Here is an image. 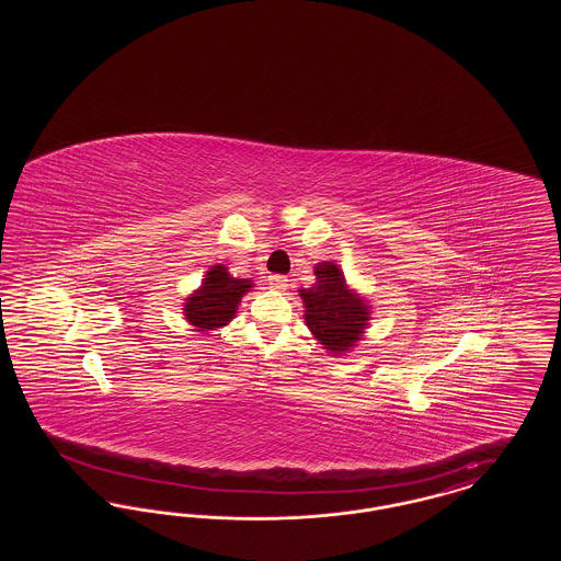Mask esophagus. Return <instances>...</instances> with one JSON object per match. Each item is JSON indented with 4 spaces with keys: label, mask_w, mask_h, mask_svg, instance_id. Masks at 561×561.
I'll use <instances>...</instances> for the list:
<instances>
[{
    "label": "esophagus",
    "mask_w": 561,
    "mask_h": 561,
    "mask_svg": "<svg viewBox=\"0 0 561 561\" xmlns=\"http://www.w3.org/2000/svg\"><path fill=\"white\" fill-rule=\"evenodd\" d=\"M268 286L277 293L288 290V277L286 275H268Z\"/></svg>",
    "instance_id": "34e87169"
}]
</instances>
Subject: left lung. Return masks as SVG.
Returning a JSON list of instances; mask_svg holds the SVG:
<instances>
[{"label": "left lung", "mask_w": 561, "mask_h": 561, "mask_svg": "<svg viewBox=\"0 0 561 561\" xmlns=\"http://www.w3.org/2000/svg\"><path fill=\"white\" fill-rule=\"evenodd\" d=\"M298 293L305 302V321L323 348L343 355L359 341L370 320V305L348 288L336 263L316 265V284Z\"/></svg>", "instance_id": "obj_1"}]
</instances>
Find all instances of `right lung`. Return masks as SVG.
<instances>
[{"label":"right lung","instance_id":"1","mask_svg":"<svg viewBox=\"0 0 561 561\" xmlns=\"http://www.w3.org/2000/svg\"><path fill=\"white\" fill-rule=\"evenodd\" d=\"M252 288L250 279L231 277L225 265H214L206 273L202 288L185 302V320L199 332L216 330L233 320L241 296Z\"/></svg>","mask_w":561,"mask_h":561}]
</instances>
